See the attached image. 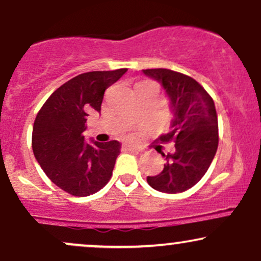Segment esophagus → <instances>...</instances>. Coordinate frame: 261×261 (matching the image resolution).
<instances>
[{
  "label": "esophagus",
  "instance_id": "esophagus-1",
  "mask_svg": "<svg viewBox=\"0 0 261 261\" xmlns=\"http://www.w3.org/2000/svg\"><path fill=\"white\" fill-rule=\"evenodd\" d=\"M124 149L125 151H133V152H136V153H140L142 149H141L140 147H136V146H133V145H128V143H126V145H124Z\"/></svg>",
  "mask_w": 261,
  "mask_h": 261
}]
</instances>
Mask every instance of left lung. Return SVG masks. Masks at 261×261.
<instances>
[{"mask_svg": "<svg viewBox=\"0 0 261 261\" xmlns=\"http://www.w3.org/2000/svg\"><path fill=\"white\" fill-rule=\"evenodd\" d=\"M166 91L173 118L161 142H173L174 151H157L166 163L160 174L147 176L149 187L176 194L193 188L207 172L218 146V121L214 99L195 80L167 68L142 70Z\"/></svg>", "mask_w": 261, "mask_h": 261, "instance_id": "1", "label": "left lung"}]
</instances>
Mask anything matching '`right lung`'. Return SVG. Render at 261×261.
<instances>
[{"instance_id":"obj_1","label":"right lung","mask_w":261,"mask_h":261,"mask_svg":"<svg viewBox=\"0 0 261 261\" xmlns=\"http://www.w3.org/2000/svg\"><path fill=\"white\" fill-rule=\"evenodd\" d=\"M127 71H93L59 87L35 118L32 147L47 178L74 196H88L109 181L120 153L119 141L86 142L92 112L100 113L104 92Z\"/></svg>"}]
</instances>
